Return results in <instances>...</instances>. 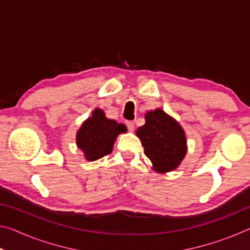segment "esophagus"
<instances>
[{
    "mask_svg": "<svg viewBox=\"0 0 250 250\" xmlns=\"http://www.w3.org/2000/svg\"><path fill=\"white\" fill-rule=\"evenodd\" d=\"M125 125H126V128H128V130L132 132V131L134 130V122L133 121H126Z\"/></svg>",
    "mask_w": 250,
    "mask_h": 250,
    "instance_id": "esophagus-1",
    "label": "esophagus"
}]
</instances>
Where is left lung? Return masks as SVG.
<instances>
[{
	"instance_id": "8db88e82",
	"label": "left lung",
	"mask_w": 250,
	"mask_h": 250,
	"mask_svg": "<svg viewBox=\"0 0 250 250\" xmlns=\"http://www.w3.org/2000/svg\"><path fill=\"white\" fill-rule=\"evenodd\" d=\"M145 118L146 124L139 126L135 134L154 171L167 173L175 170L188 151L183 128L162 109L151 110Z\"/></svg>"
}]
</instances>
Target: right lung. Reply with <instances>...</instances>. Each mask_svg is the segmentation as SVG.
<instances>
[{"mask_svg": "<svg viewBox=\"0 0 250 250\" xmlns=\"http://www.w3.org/2000/svg\"><path fill=\"white\" fill-rule=\"evenodd\" d=\"M126 132V126L105 118L103 110L97 108L92 116L80 126L76 143L88 161H96L111 153L118 135Z\"/></svg>", "mask_w": 250, "mask_h": 250, "instance_id": "1", "label": "right lung"}]
</instances>
